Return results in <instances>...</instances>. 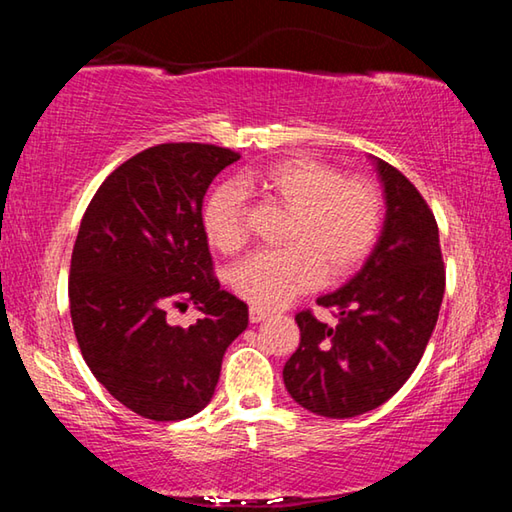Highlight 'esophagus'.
Here are the masks:
<instances>
[{
    "instance_id": "1",
    "label": "esophagus",
    "mask_w": 512,
    "mask_h": 512,
    "mask_svg": "<svg viewBox=\"0 0 512 512\" xmlns=\"http://www.w3.org/2000/svg\"><path fill=\"white\" fill-rule=\"evenodd\" d=\"M268 316H271V311H266L262 307H250V323H262V320H266Z\"/></svg>"
}]
</instances>
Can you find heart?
<instances>
[{
    "label": "heart",
    "instance_id": "heart-1",
    "mask_svg": "<svg viewBox=\"0 0 512 512\" xmlns=\"http://www.w3.org/2000/svg\"><path fill=\"white\" fill-rule=\"evenodd\" d=\"M237 183L289 210L284 248L257 253L230 271L232 291L250 305H289L314 289L323 275L327 280L352 275L375 248L379 194L366 180L345 178L334 164L296 155L244 173ZM201 221L214 250L232 255L244 248L246 207L235 183H223L207 194Z\"/></svg>",
    "mask_w": 512,
    "mask_h": 512
}]
</instances>
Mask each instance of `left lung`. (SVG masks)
I'll use <instances>...</instances> for the list:
<instances>
[{
	"mask_svg": "<svg viewBox=\"0 0 512 512\" xmlns=\"http://www.w3.org/2000/svg\"><path fill=\"white\" fill-rule=\"evenodd\" d=\"M386 192V221L361 271L318 298L339 323L296 314L300 345L284 366V386L307 411L354 418L400 391L436 327L445 262L431 207L402 171L375 158Z\"/></svg>",
	"mask_w": 512,
	"mask_h": 512,
	"instance_id": "obj_1",
	"label": "left lung"
}]
</instances>
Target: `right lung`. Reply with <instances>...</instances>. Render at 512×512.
Listing matches in <instances>:
<instances>
[{
  "label": "right lung",
  "mask_w": 512,
  "mask_h": 512,
  "mask_svg": "<svg viewBox=\"0 0 512 512\" xmlns=\"http://www.w3.org/2000/svg\"><path fill=\"white\" fill-rule=\"evenodd\" d=\"M239 153L169 142L103 180L83 214L69 268V314L92 375L142 418H192L212 400L248 305L221 291L203 230V198ZM192 301L194 326L166 323Z\"/></svg>",
  "instance_id": "obj_1"
}]
</instances>
